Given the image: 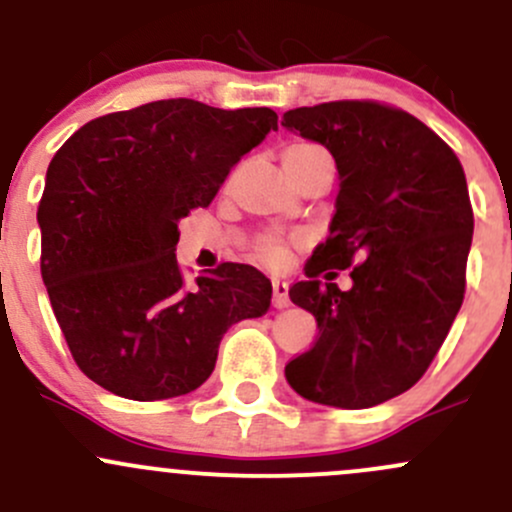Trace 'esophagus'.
I'll return each mask as SVG.
<instances>
[{
  "mask_svg": "<svg viewBox=\"0 0 512 512\" xmlns=\"http://www.w3.org/2000/svg\"><path fill=\"white\" fill-rule=\"evenodd\" d=\"M272 304L277 309L287 307L289 304V285L285 280H272Z\"/></svg>",
  "mask_w": 512,
  "mask_h": 512,
  "instance_id": "esophagus-1",
  "label": "esophagus"
}]
</instances>
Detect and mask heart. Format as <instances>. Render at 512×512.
Here are the masks:
<instances>
[{
  "label": "heart",
  "instance_id": "heart-1",
  "mask_svg": "<svg viewBox=\"0 0 512 512\" xmlns=\"http://www.w3.org/2000/svg\"><path fill=\"white\" fill-rule=\"evenodd\" d=\"M317 151H322V148L312 146V143H292V146H287L285 160L307 158V156H312V153H317ZM262 252H265L267 260H280V257L285 255V245H282L277 237H267V240L262 242Z\"/></svg>",
  "mask_w": 512,
  "mask_h": 512
}]
</instances>
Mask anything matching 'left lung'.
<instances>
[{
  "label": "left lung",
  "mask_w": 512,
  "mask_h": 512,
  "mask_svg": "<svg viewBox=\"0 0 512 512\" xmlns=\"http://www.w3.org/2000/svg\"><path fill=\"white\" fill-rule=\"evenodd\" d=\"M282 126L332 153L337 213L289 299L317 319V342L285 366L294 391L369 409L426 374L466 294L473 208L456 153L418 118L376 101L287 111ZM353 267L342 293L316 280Z\"/></svg>",
  "instance_id": "1"
}]
</instances>
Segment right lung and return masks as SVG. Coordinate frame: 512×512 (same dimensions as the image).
<instances>
[{"label":"right lung","instance_id":"right-lung-1","mask_svg":"<svg viewBox=\"0 0 512 512\" xmlns=\"http://www.w3.org/2000/svg\"><path fill=\"white\" fill-rule=\"evenodd\" d=\"M277 131L272 108L193 98L143 103L81 126L41 195V277L71 356L111 394L160 401L205 384L232 324L270 309L260 270L223 262L185 285L180 218L205 208L245 153Z\"/></svg>","mask_w":512,"mask_h":512}]
</instances>
